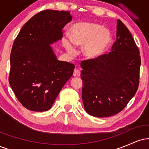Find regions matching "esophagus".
I'll use <instances>...</instances> for the list:
<instances>
[{
  "instance_id": "esophagus-1",
  "label": "esophagus",
  "mask_w": 149,
  "mask_h": 149,
  "mask_svg": "<svg viewBox=\"0 0 149 149\" xmlns=\"http://www.w3.org/2000/svg\"><path fill=\"white\" fill-rule=\"evenodd\" d=\"M73 76H80V71L78 69H75L73 71Z\"/></svg>"
}]
</instances>
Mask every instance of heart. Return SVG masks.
<instances>
[{
	"label": "heart",
	"mask_w": 149,
	"mask_h": 149,
	"mask_svg": "<svg viewBox=\"0 0 149 149\" xmlns=\"http://www.w3.org/2000/svg\"><path fill=\"white\" fill-rule=\"evenodd\" d=\"M112 41V36L109 30L103 26L90 22L76 24L71 29V36L64 35L63 45L68 52H76L75 45H83V54L90 59H95L104 54Z\"/></svg>",
	"instance_id": "b5f03b06"
}]
</instances>
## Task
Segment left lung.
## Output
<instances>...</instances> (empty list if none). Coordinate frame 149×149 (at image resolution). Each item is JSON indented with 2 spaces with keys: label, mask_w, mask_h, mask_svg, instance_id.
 Masks as SVG:
<instances>
[{
  "label": "left lung",
  "mask_w": 149,
  "mask_h": 149,
  "mask_svg": "<svg viewBox=\"0 0 149 149\" xmlns=\"http://www.w3.org/2000/svg\"><path fill=\"white\" fill-rule=\"evenodd\" d=\"M140 65L139 49L130 31L118 19L116 40L111 52L80 63L86 112L100 118L120 112L137 90Z\"/></svg>",
  "instance_id": "obj_1"
}]
</instances>
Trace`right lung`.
Returning a JSON list of instances; mask_svg holds the SVG:
<instances>
[{"label": "right lung", "instance_id": "right-lung-1", "mask_svg": "<svg viewBox=\"0 0 149 149\" xmlns=\"http://www.w3.org/2000/svg\"><path fill=\"white\" fill-rule=\"evenodd\" d=\"M72 19L68 11L46 10L22 26L10 54L9 83L26 109L45 111L72 76L74 64L59 61L51 45L62 38Z\"/></svg>", "mask_w": 149, "mask_h": 149}]
</instances>
